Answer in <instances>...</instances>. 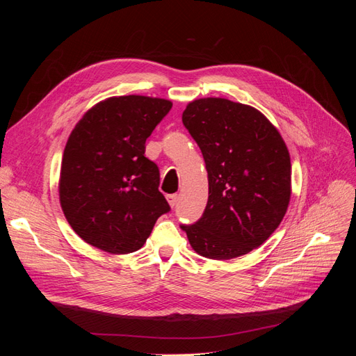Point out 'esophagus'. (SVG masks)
Here are the masks:
<instances>
[{
  "mask_svg": "<svg viewBox=\"0 0 356 356\" xmlns=\"http://www.w3.org/2000/svg\"><path fill=\"white\" fill-rule=\"evenodd\" d=\"M166 199H168V202H169V204H170V208H175V207H177L178 195H168Z\"/></svg>",
  "mask_w": 356,
  "mask_h": 356,
  "instance_id": "esophagus-1",
  "label": "esophagus"
}]
</instances>
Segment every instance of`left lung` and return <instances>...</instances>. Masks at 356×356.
<instances>
[{"label":"left lung","mask_w":356,"mask_h":356,"mask_svg":"<svg viewBox=\"0 0 356 356\" xmlns=\"http://www.w3.org/2000/svg\"><path fill=\"white\" fill-rule=\"evenodd\" d=\"M182 124L208 170V203L182 224L190 245L212 260H230L263 245L291 197V160L276 127L250 105L222 98L193 101Z\"/></svg>","instance_id":"obj_1"}]
</instances>
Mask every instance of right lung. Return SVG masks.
I'll return each instance as SVG.
<instances>
[{"label":"right lung","instance_id":"obj_1","mask_svg":"<svg viewBox=\"0 0 356 356\" xmlns=\"http://www.w3.org/2000/svg\"><path fill=\"white\" fill-rule=\"evenodd\" d=\"M172 102L129 95L96 104L74 127L63 152L59 197L80 238L110 254L138 251L160 215V172L145 141Z\"/></svg>","mask_w":356,"mask_h":356}]
</instances>
